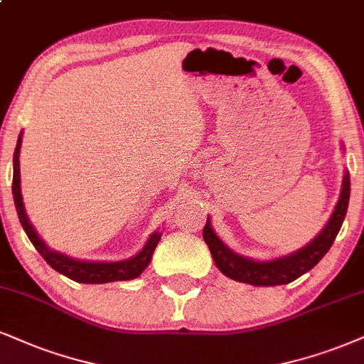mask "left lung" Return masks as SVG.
Wrapping results in <instances>:
<instances>
[{
	"mask_svg": "<svg viewBox=\"0 0 364 364\" xmlns=\"http://www.w3.org/2000/svg\"><path fill=\"white\" fill-rule=\"evenodd\" d=\"M349 191H351V182H349V173L346 172L344 173L343 191H341L338 205H336L327 226L312 243L289 255V257L273 259V262H255V259L240 257V255L232 253L228 246L223 245V241L219 240L216 232L210 228L209 219L203 230V237L209 246L216 267L232 280L258 287L290 284V282L297 280L299 277H302L304 273L316 267L333 246L336 236H338L341 226H343L344 216H346Z\"/></svg>",
	"mask_w": 364,
	"mask_h": 364,
	"instance_id": "obj_1",
	"label": "left lung"
}]
</instances>
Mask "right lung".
Here are the masks:
<instances>
[{
	"instance_id": "1",
	"label": "right lung",
	"mask_w": 364,
	"mask_h": 364,
	"mask_svg": "<svg viewBox=\"0 0 364 364\" xmlns=\"http://www.w3.org/2000/svg\"><path fill=\"white\" fill-rule=\"evenodd\" d=\"M20 146H21V133L18 136L15 155H13V199H15V208L20 218L21 226L31 241V245L37 248V251L42 255L45 262H47L53 270L62 273V275L69 277L70 280L79 282V284H107V282H118V280H132L136 278L140 273L145 270L150 263L151 255H154L155 246L160 241V232L156 231L150 236L146 241L145 248H143L136 257L124 259V262L116 263H94V262H80V259H74L65 257V255L57 253L47 248V245L40 240L37 232H35L33 226H31L28 218H26L23 203H21V192H20Z\"/></svg>"
}]
</instances>
